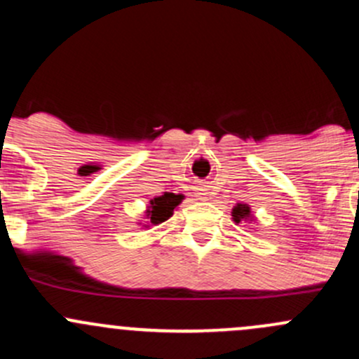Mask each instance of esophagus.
<instances>
[{"label": "esophagus", "mask_w": 359, "mask_h": 359, "mask_svg": "<svg viewBox=\"0 0 359 359\" xmlns=\"http://www.w3.org/2000/svg\"><path fill=\"white\" fill-rule=\"evenodd\" d=\"M196 196H198L200 200H209L210 194L205 190V188H198V191H196Z\"/></svg>", "instance_id": "34e87169"}]
</instances>
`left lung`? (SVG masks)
Returning a JSON list of instances; mask_svg holds the SVG:
<instances>
[{"instance_id":"1","label":"left lung","mask_w":359,"mask_h":359,"mask_svg":"<svg viewBox=\"0 0 359 359\" xmlns=\"http://www.w3.org/2000/svg\"><path fill=\"white\" fill-rule=\"evenodd\" d=\"M231 215H233V221L236 222V224H240L241 221H252L253 219L252 209H250V205H246V203H236V205L233 207Z\"/></svg>"}]
</instances>
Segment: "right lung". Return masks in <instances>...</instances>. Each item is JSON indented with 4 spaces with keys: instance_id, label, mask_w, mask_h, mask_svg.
Wrapping results in <instances>:
<instances>
[{
    "instance_id": "right-lung-1",
    "label": "right lung",
    "mask_w": 359,
    "mask_h": 359,
    "mask_svg": "<svg viewBox=\"0 0 359 359\" xmlns=\"http://www.w3.org/2000/svg\"><path fill=\"white\" fill-rule=\"evenodd\" d=\"M181 200H183V195L168 194V191L164 195L150 200L149 209L145 212V215H147V224H144V227L157 226L161 222L168 221L172 215V210L181 203Z\"/></svg>"
}]
</instances>
